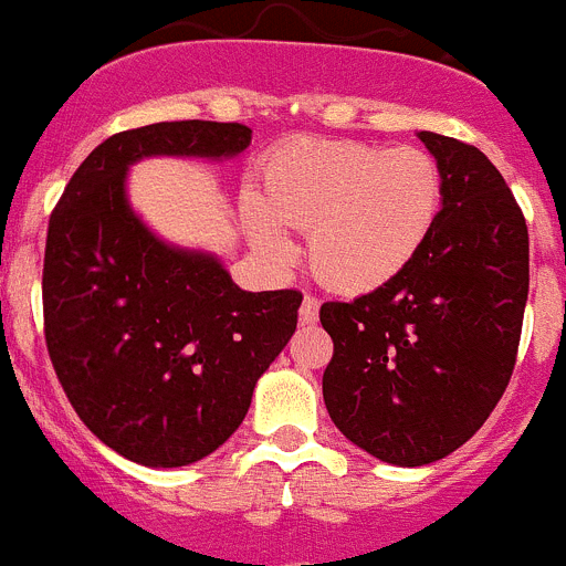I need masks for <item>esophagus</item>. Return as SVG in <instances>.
<instances>
[{
  "label": "esophagus",
  "instance_id": "obj_1",
  "mask_svg": "<svg viewBox=\"0 0 566 566\" xmlns=\"http://www.w3.org/2000/svg\"><path fill=\"white\" fill-rule=\"evenodd\" d=\"M316 319H319V300L311 297V294H305L303 305H300V325L311 327V325H316Z\"/></svg>",
  "mask_w": 566,
  "mask_h": 566
}]
</instances>
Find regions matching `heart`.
Returning a JSON list of instances; mask_svg holds the SVG:
<instances>
[{
  "instance_id": "obj_1",
  "label": "heart",
  "mask_w": 566,
  "mask_h": 566,
  "mask_svg": "<svg viewBox=\"0 0 566 566\" xmlns=\"http://www.w3.org/2000/svg\"><path fill=\"white\" fill-rule=\"evenodd\" d=\"M441 171L417 147L386 149L347 138H294L263 160L244 219L252 247L289 266L297 247L280 228L308 233L322 286L373 294L400 277L439 222Z\"/></svg>"
}]
</instances>
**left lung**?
<instances>
[{
    "label": "left lung",
    "mask_w": 566,
    "mask_h": 566,
    "mask_svg": "<svg viewBox=\"0 0 566 566\" xmlns=\"http://www.w3.org/2000/svg\"><path fill=\"white\" fill-rule=\"evenodd\" d=\"M441 171L439 222L389 286L325 303L322 395L353 444L397 467L444 459L509 386L528 300V224L478 147L419 133Z\"/></svg>",
    "instance_id": "1"
}]
</instances>
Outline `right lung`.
Masks as SVG:
<instances>
[{"label": "right lung", "mask_w": 566, "mask_h": 566, "mask_svg": "<svg viewBox=\"0 0 566 566\" xmlns=\"http://www.w3.org/2000/svg\"><path fill=\"white\" fill-rule=\"evenodd\" d=\"M250 142V127L199 118L116 133L80 164L50 217L52 367L85 428L136 464L211 455L297 331L303 294L241 292L219 258L160 241L127 202V169L142 158L222 160Z\"/></svg>", "instance_id": "add662e5"}]
</instances>
